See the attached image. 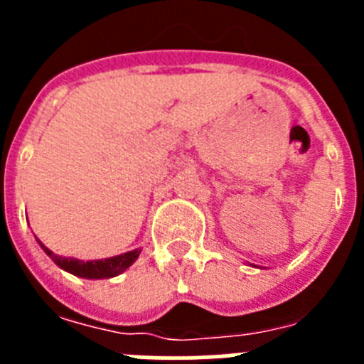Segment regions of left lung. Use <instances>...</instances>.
<instances>
[{
  "instance_id": "obj_1",
  "label": "left lung",
  "mask_w": 364,
  "mask_h": 364,
  "mask_svg": "<svg viewBox=\"0 0 364 364\" xmlns=\"http://www.w3.org/2000/svg\"><path fill=\"white\" fill-rule=\"evenodd\" d=\"M250 266H255V264H250ZM257 268H259V266H257Z\"/></svg>"
}]
</instances>
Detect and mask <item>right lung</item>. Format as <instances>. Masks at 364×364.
Returning a JSON list of instances; mask_svg holds the SVG:
<instances>
[{
	"label": "right lung",
	"instance_id": "1",
	"mask_svg": "<svg viewBox=\"0 0 364 364\" xmlns=\"http://www.w3.org/2000/svg\"><path fill=\"white\" fill-rule=\"evenodd\" d=\"M38 244H40L41 250H43V252L54 260V264L60 266V268L65 269V272L73 273V275H76V277H82V279L117 277V275H120V273H124L125 269L129 268L134 260L138 259L140 252H142L140 247H136V250H133V252H125V253H122V255L109 257V259L80 260V259H73V257L56 255V253L50 252L49 247L45 246L41 240H38Z\"/></svg>",
	"mask_w": 364,
	"mask_h": 364
}]
</instances>
